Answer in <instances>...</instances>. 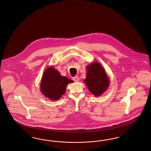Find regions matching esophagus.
Segmentation results:
<instances>
[{
  "label": "esophagus",
  "mask_w": 151,
  "mask_h": 151,
  "mask_svg": "<svg viewBox=\"0 0 151 151\" xmlns=\"http://www.w3.org/2000/svg\"><path fill=\"white\" fill-rule=\"evenodd\" d=\"M73 80L75 82H78V81H79V78H78V77L77 76L73 77Z\"/></svg>",
  "instance_id": "obj_1"
}]
</instances>
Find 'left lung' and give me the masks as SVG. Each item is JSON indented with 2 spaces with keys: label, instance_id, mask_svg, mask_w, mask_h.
Wrapping results in <instances>:
<instances>
[{
  "label": "left lung",
  "instance_id": "8db88e82",
  "mask_svg": "<svg viewBox=\"0 0 151 151\" xmlns=\"http://www.w3.org/2000/svg\"><path fill=\"white\" fill-rule=\"evenodd\" d=\"M86 69V78L84 80L86 85L93 95L100 96L110 85V80L105 70L97 62L90 64Z\"/></svg>",
  "mask_w": 151,
  "mask_h": 151
}]
</instances>
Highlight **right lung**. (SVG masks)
<instances>
[{"instance_id":"add662e5","label":"right lung","mask_w":151,"mask_h":151,"mask_svg":"<svg viewBox=\"0 0 151 151\" xmlns=\"http://www.w3.org/2000/svg\"><path fill=\"white\" fill-rule=\"evenodd\" d=\"M73 80L62 76L54 67L46 69L41 78L40 90L44 96L50 100H58L63 95L66 86Z\"/></svg>"}]
</instances>
